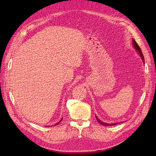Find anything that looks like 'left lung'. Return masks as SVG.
Returning <instances> with one entry per match:
<instances>
[{
    "label": "left lung",
    "instance_id": "1",
    "mask_svg": "<svg viewBox=\"0 0 156 156\" xmlns=\"http://www.w3.org/2000/svg\"><path fill=\"white\" fill-rule=\"evenodd\" d=\"M133 45L134 48H135V49L138 51V53H139V55L140 56V57L142 58V59H143V62H144V56H143V55L142 51H141V50H140V48H139V46L138 45L137 43H136V42L135 41V40H133ZM96 119H97V120L98 121L99 123H100V124H101V125H103V126H114V125L118 124V123H114V124H107V123H104V122H101V120H99V119H98L97 116H96Z\"/></svg>",
    "mask_w": 156,
    "mask_h": 156
}]
</instances>
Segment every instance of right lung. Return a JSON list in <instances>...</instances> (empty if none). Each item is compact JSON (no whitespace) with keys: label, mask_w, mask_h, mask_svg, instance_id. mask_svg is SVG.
I'll return each mask as SVG.
<instances>
[{"label":"right lung","mask_w":156,"mask_h":156,"mask_svg":"<svg viewBox=\"0 0 156 156\" xmlns=\"http://www.w3.org/2000/svg\"><path fill=\"white\" fill-rule=\"evenodd\" d=\"M62 119H61V120H60L58 122H57V123H56V124H55V125H54V126H56V125H58V124L60 123V122L61 121H62Z\"/></svg>","instance_id":"1"}]
</instances>
